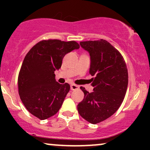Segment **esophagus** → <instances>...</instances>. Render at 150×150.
I'll use <instances>...</instances> for the list:
<instances>
[{
  "label": "esophagus",
  "instance_id": "esophagus-1",
  "mask_svg": "<svg viewBox=\"0 0 150 150\" xmlns=\"http://www.w3.org/2000/svg\"><path fill=\"white\" fill-rule=\"evenodd\" d=\"M79 88H80V87H79L78 85H75V84H72V85H70V89H71V90H76V89H78Z\"/></svg>",
  "mask_w": 150,
  "mask_h": 150
}]
</instances>
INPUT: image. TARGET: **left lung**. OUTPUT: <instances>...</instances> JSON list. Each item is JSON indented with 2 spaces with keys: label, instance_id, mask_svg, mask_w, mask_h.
<instances>
[{
  "label": "left lung",
  "instance_id": "obj_1",
  "mask_svg": "<svg viewBox=\"0 0 150 150\" xmlns=\"http://www.w3.org/2000/svg\"><path fill=\"white\" fill-rule=\"evenodd\" d=\"M89 53V74L94 76L89 93L81 87L84 99L77 111L84 119L92 124L100 123L114 113L123 102L128 83V74L123 56L104 39L80 43Z\"/></svg>",
  "mask_w": 150,
  "mask_h": 150
}]
</instances>
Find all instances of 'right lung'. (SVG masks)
<instances>
[{
	"label": "right lung",
	"mask_w": 150,
	"mask_h": 150,
	"mask_svg": "<svg viewBox=\"0 0 150 150\" xmlns=\"http://www.w3.org/2000/svg\"><path fill=\"white\" fill-rule=\"evenodd\" d=\"M79 48L75 41L49 39L37 43L26 55L19 73L18 90L22 103L33 116L47 119L61 108L70 87L56 82L54 72L61 68L67 53Z\"/></svg>",
	"instance_id": "add662e5"
}]
</instances>
